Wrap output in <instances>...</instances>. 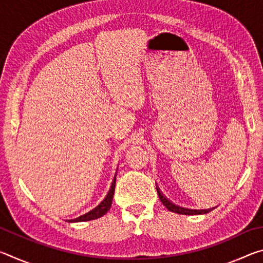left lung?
I'll return each instance as SVG.
<instances>
[{
	"label": "left lung",
	"mask_w": 263,
	"mask_h": 263,
	"mask_svg": "<svg viewBox=\"0 0 263 263\" xmlns=\"http://www.w3.org/2000/svg\"><path fill=\"white\" fill-rule=\"evenodd\" d=\"M158 191V195H159V198L160 201L162 202V204L164 206H166L169 211L172 212H176V213H180V215H201V213H208L210 212L211 210H213L215 208L212 209H208V210H195V209H188V208H183V206H180V205H176V204L172 203L169 199L164 196L161 191H160L159 188H157Z\"/></svg>",
	"instance_id": "1"
}]
</instances>
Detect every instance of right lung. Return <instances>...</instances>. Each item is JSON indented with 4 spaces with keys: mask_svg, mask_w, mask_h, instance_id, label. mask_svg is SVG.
I'll use <instances>...</instances> for the list:
<instances>
[{
    "mask_svg": "<svg viewBox=\"0 0 263 263\" xmlns=\"http://www.w3.org/2000/svg\"><path fill=\"white\" fill-rule=\"evenodd\" d=\"M115 184H116V177L112 182V184H111V188L110 191L108 193V195L105 196V198L102 201L99 205L96 208L92 209L87 213H84V215L78 217L75 220H79V221H87V220H92V219H97V218L102 217L103 215H105L106 212L109 211V209L111 206V203H112V197H114V191H115Z\"/></svg>",
    "mask_w": 263,
    "mask_h": 263,
    "instance_id": "obj_1",
    "label": "right lung"
}]
</instances>
